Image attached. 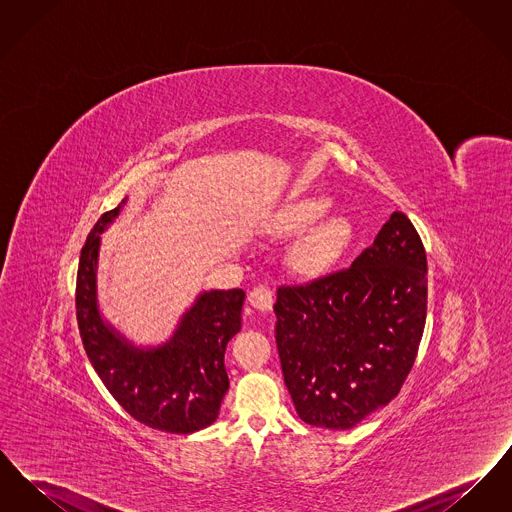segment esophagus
<instances>
[{"instance_id":"esophagus-1","label":"esophagus","mask_w":512,"mask_h":512,"mask_svg":"<svg viewBox=\"0 0 512 512\" xmlns=\"http://www.w3.org/2000/svg\"><path fill=\"white\" fill-rule=\"evenodd\" d=\"M249 303L251 307L259 309V311H270L272 309V303H274V297L268 286H257L249 292Z\"/></svg>"}]
</instances>
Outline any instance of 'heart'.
<instances>
[{"label": "heart", "mask_w": 512, "mask_h": 512, "mask_svg": "<svg viewBox=\"0 0 512 512\" xmlns=\"http://www.w3.org/2000/svg\"><path fill=\"white\" fill-rule=\"evenodd\" d=\"M330 201L322 195H311L286 205L278 217L276 228L284 234H299L328 209ZM351 222L343 215H330L318 220L295 247V263L301 270L320 272L340 259L351 240Z\"/></svg>", "instance_id": "1"}]
</instances>
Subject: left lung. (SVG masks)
I'll return each instance as SVG.
<instances>
[{
  "mask_svg": "<svg viewBox=\"0 0 512 512\" xmlns=\"http://www.w3.org/2000/svg\"><path fill=\"white\" fill-rule=\"evenodd\" d=\"M426 303V251L399 211L351 267L278 288L276 345L299 418L349 430L386 407L413 368Z\"/></svg>",
  "mask_w": 512,
  "mask_h": 512,
  "instance_id": "1",
  "label": "left lung"
}]
</instances>
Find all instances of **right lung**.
Returning <instances> with one entry per match:
<instances>
[{"instance_id": "right-lung-1", "label": "right lung", "mask_w": 512, "mask_h": 512, "mask_svg": "<svg viewBox=\"0 0 512 512\" xmlns=\"http://www.w3.org/2000/svg\"><path fill=\"white\" fill-rule=\"evenodd\" d=\"M126 197L101 215L82 247L76 276V318L86 355L122 409L153 430L192 434L217 420L228 391L226 343L242 328L244 290L195 297L171 338L134 345L101 317L98 263L101 234L121 215Z\"/></svg>"}]
</instances>
